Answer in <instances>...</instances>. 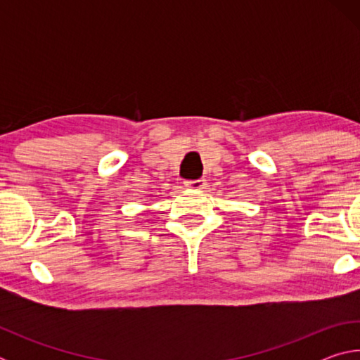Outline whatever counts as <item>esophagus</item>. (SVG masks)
<instances>
[{"instance_id": "obj_1", "label": "esophagus", "mask_w": 360, "mask_h": 360, "mask_svg": "<svg viewBox=\"0 0 360 360\" xmlns=\"http://www.w3.org/2000/svg\"><path fill=\"white\" fill-rule=\"evenodd\" d=\"M184 184H186V187L197 188V191H200V188H205L206 187V179L200 178V179H193V181H186Z\"/></svg>"}]
</instances>
